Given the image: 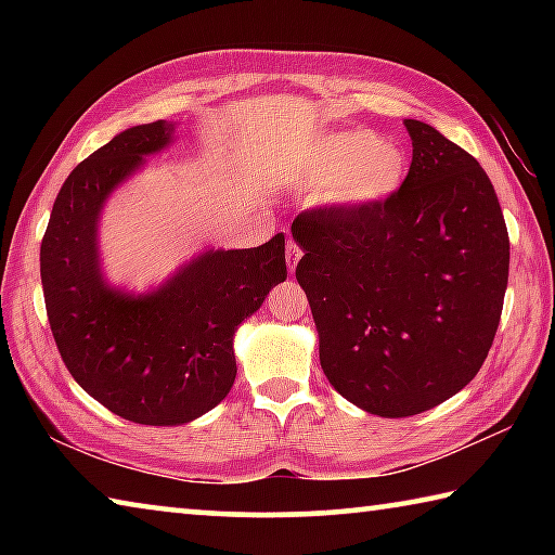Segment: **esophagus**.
I'll return each mask as SVG.
<instances>
[{"instance_id":"1","label":"esophagus","mask_w":555,"mask_h":555,"mask_svg":"<svg viewBox=\"0 0 555 555\" xmlns=\"http://www.w3.org/2000/svg\"><path fill=\"white\" fill-rule=\"evenodd\" d=\"M300 257H304V251H300L298 242L288 240V244H286V261H288V271H291V274H294V271H296V264H298Z\"/></svg>"}]
</instances>
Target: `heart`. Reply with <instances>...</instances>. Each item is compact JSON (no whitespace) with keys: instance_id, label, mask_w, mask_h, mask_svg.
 <instances>
[{"instance_id":"heart-1","label":"heart","mask_w":555,"mask_h":555,"mask_svg":"<svg viewBox=\"0 0 555 555\" xmlns=\"http://www.w3.org/2000/svg\"><path fill=\"white\" fill-rule=\"evenodd\" d=\"M409 156L399 144L379 142L370 129L327 134L308 164V185L347 208H370L399 191Z\"/></svg>"}]
</instances>
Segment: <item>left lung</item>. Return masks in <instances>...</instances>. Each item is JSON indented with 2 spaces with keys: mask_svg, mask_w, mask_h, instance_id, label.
Returning a JSON list of instances; mask_svg holds the SVG:
<instances>
[{
  "mask_svg": "<svg viewBox=\"0 0 555 555\" xmlns=\"http://www.w3.org/2000/svg\"><path fill=\"white\" fill-rule=\"evenodd\" d=\"M403 127L413 156L391 198L323 205L291 224L325 377L387 418L434 409L473 382L509 279V234L485 168L430 125Z\"/></svg>",
  "mask_w": 555,
  "mask_h": 555,
  "instance_id": "left-lung-1",
  "label": "left lung"
}]
</instances>
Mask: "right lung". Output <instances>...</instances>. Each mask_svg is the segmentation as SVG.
Segmentation results:
<instances>
[{"mask_svg":"<svg viewBox=\"0 0 555 555\" xmlns=\"http://www.w3.org/2000/svg\"><path fill=\"white\" fill-rule=\"evenodd\" d=\"M171 134L164 119L131 127L75 166L41 240L46 313L65 367L102 406L142 426L188 424L228 397L232 335L286 279L279 232L261 247L205 251L149 296L102 281V203Z\"/></svg>","mask_w":555,"mask_h":555,"instance_id":"right-lung-1","label":"right lung"}]
</instances>
